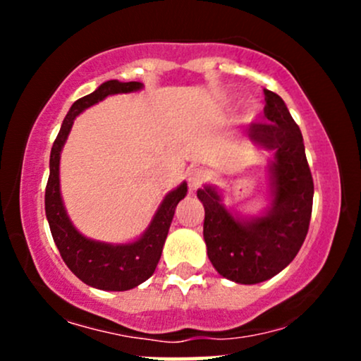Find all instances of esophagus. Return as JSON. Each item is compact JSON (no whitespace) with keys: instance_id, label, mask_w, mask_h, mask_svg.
I'll use <instances>...</instances> for the list:
<instances>
[{"instance_id":"obj_1","label":"esophagus","mask_w":361,"mask_h":361,"mask_svg":"<svg viewBox=\"0 0 361 361\" xmlns=\"http://www.w3.org/2000/svg\"><path fill=\"white\" fill-rule=\"evenodd\" d=\"M205 180H207V173L204 171V169H200V168L190 169V173H188V186H190V188H192V190L200 188V186L205 183Z\"/></svg>"}]
</instances>
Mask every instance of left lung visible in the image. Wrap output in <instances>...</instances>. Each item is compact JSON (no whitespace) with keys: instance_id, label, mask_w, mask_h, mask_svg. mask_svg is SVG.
Returning <instances> with one entry per match:
<instances>
[{"instance_id":"obj_1","label":"left lung","mask_w":361,"mask_h":361,"mask_svg":"<svg viewBox=\"0 0 361 361\" xmlns=\"http://www.w3.org/2000/svg\"><path fill=\"white\" fill-rule=\"evenodd\" d=\"M264 123H251L247 137L273 151L271 204L259 217H239L222 204L215 186L197 192L204 204L207 255L224 279L252 285L292 263L304 244L312 214L314 181L299 126L276 93L264 90Z\"/></svg>"}]
</instances>
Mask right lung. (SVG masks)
I'll list each match as a JSON object with an SVG mask.
<instances>
[{
  "label": "right lung",
  "instance_id": "obj_1",
  "mask_svg": "<svg viewBox=\"0 0 361 361\" xmlns=\"http://www.w3.org/2000/svg\"><path fill=\"white\" fill-rule=\"evenodd\" d=\"M140 88H142V82L137 81L120 82L117 80H110L98 86L93 93L74 102L62 122L59 134L54 140L51 163H49L51 173H49L47 188H45V215H47L54 243H56L64 263L78 279L90 287L111 290V292H123V290L137 287L154 273L161 252H163L173 215H175V209L178 202L185 198L188 188L183 181L178 188L169 192L161 202L146 233L134 243L109 244L93 241V239L85 238L69 221L61 197L59 161L62 146L71 132L74 118L82 110L105 100L109 94L132 93Z\"/></svg>",
  "mask_w": 361,
  "mask_h": 361
}]
</instances>
